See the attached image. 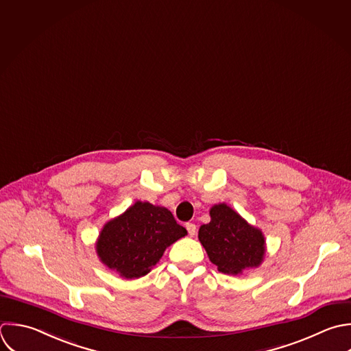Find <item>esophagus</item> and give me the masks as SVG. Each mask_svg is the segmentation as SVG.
<instances>
[{"instance_id":"1","label":"esophagus","mask_w":351,"mask_h":351,"mask_svg":"<svg viewBox=\"0 0 351 351\" xmlns=\"http://www.w3.org/2000/svg\"><path fill=\"white\" fill-rule=\"evenodd\" d=\"M186 228H187V232L190 237H194L195 232H197V226L194 223H187L186 224Z\"/></svg>"}]
</instances>
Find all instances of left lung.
<instances>
[{
  "mask_svg": "<svg viewBox=\"0 0 351 351\" xmlns=\"http://www.w3.org/2000/svg\"><path fill=\"white\" fill-rule=\"evenodd\" d=\"M198 238L209 260L223 274L238 275L246 268L258 267L264 258L263 232L226 204L210 209V223L201 226Z\"/></svg>",
  "mask_w": 351,
  "mask_h": 351,
  "instance_id": "8db88e82",
  "label": "left lung"
}]
</instances>
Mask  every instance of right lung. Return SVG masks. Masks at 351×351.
<instances>
[{
  "label": "right lung",
  "mask_w": 351,
  "mask_h": 351,
  "mask_svg": "<svg viewBox=\"0 0 351 351\" xmlns=\"http://www.w3.org/2000/svg\"><path fill=\"white\" fill-rule=\"evenodd\" d=\"M186 234L167 208L138 201L105 224L97 253L108 268L125 279H135L149 274L165 249Z\"/></svg>",
  "instance_id": "add662e5"
}]
</instances>
